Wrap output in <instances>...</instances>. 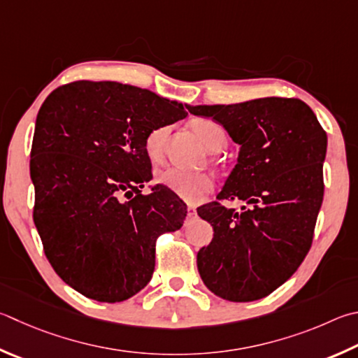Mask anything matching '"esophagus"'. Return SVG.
<instances>
[{"instance_id":"34e87169","label":"esophagus","mask_w":358,"mask_h":358,"mask_svg":"<svg viewBox=\"0 0 358 358\" xmlns=\"http://www.w3.org/2000/svg\"><path fill=\"white\" fill-rule=\"evenodd\" d=\"M187 216H189V217L196 216V208H194V206H189V208H187Z\"/></svg>"}]
</instances>
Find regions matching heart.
<instances>
[{"label":"heart","instance_id":"heart-1","mask_svg":"<svg viewBox=\"0 0 358 358\" xmlns=\"http://www.w3.org/2000/svg\"><path fill=\"white\" fill-rule=\"evenodd\" d=\"M191 128L211 152H219L225 147L227 133L217 122L211 119H194L191 120ZM167 136V127L153 129L147 136L145 153L152 161H159L162 158ZM157 183L171 189L175 196L189 201V203H197L199 200L203 199L206 192L213 189V180L208 173H189L173 167L159 171L157 173Z\"/></svg>","mask_w":358,"mask_h":358}]
</instances>
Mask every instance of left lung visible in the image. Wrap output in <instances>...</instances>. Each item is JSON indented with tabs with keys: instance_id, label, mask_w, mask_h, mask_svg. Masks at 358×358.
I'll return each mask as SVG.
<instances>
[{
	"instance_id": "left-lung-1",
	"label": "left lung",
	"mask_w": 358,
	"mask_h": 358,
	"mask_svg": "<svg viewBox=\"0 0 358 358\" xmlns=\"http://www.w3.org/2000/svg\"><path fill=\"white\" fill-rule=\"evenodd\" d=\"M187 109L220 123L239 145L217 199L247 203L241 211L219 201L199 208L214 230L210 245L197 253L199 274L225 301H258L287 282L310 250L324 196L327 134L297 99Z\"/></svg>"
}]
</instances>
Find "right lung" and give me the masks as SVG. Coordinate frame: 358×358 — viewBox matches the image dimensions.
Masks as SVG:
<instances>
[{
    "label": "right lung",
    "instance_id": "1",
    "mask_svg": "<svg viewBox=\"0 0 358 358\" xmlns=\"http://www.w3.org/2000/svg\"><path fill=\"white\" fill-rule=\"evenodd\" d=\"M187 105L114 81L57 87L37 114L31 148L34 224L69 287L122 302L150 282L155 243L186 219L175 194L153 186L145 139L185 119Z\"/></svg>",
    "mask_w": 358,
    "mask_h": 358
}]
</instances>
